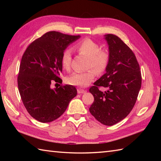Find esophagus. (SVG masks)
Here are the masks:
<instances>
[{"instance_id":"esophagus-1","label":"esophagus","mask_w":161,"mask_h":161,"mask_svg":"<svg viewBox=\"0 0 161 161\" xmlns=\"http://www.w3.org/2000/svg\"><path fill=\"white\" fill-rule=\"evenodd\" d=\"M86 90L81 89V88H77V93H80V94H81V93H86Z\"/></svg>"}]
</instances>
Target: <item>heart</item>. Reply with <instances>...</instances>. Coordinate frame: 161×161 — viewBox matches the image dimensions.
<instances>
[{"instance_id": "heart-1", "label": "heart", "mask_w": 161, "mask_h": 161, "mask_svg": "<svg viewBox=\"0 0 161 161\" xmlns=\"http://www.w3.org/2000/svg\"><path fill=\"white\" fill-rule=\"evenodd\" d=\"M75 49L80 54L88 57L87 68L89 69L84 73H74L66 79L68 84L79 87H86L93 81L97 73L105 70L108 63L109 55L106 50H101L98 43L90 39H85L76 43ZM72 59L71 50H65L61 55V65L65 70L69 71Z\"/></svg>"}]
</instances>
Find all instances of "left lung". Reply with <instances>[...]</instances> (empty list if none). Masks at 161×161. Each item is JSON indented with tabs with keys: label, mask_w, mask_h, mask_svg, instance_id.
Segmentation results:
<instances>
[{
	"label": "left lung",
	"mask_w": 161,
	"mask_h": 161,
	"mask_svg": "<svg viewBox=\"0 0 161 161\" xmlns=\"http://www.w3.org/2000/svg\"><path fill=\"white\" fill-rule=\"evenodd\" d=\"M104 36L109 60L106 73L89 89L94 97L89 111L102 124L112 126L125 118L134 107L142 78L132 50L117 36L108 34ZM100 86L107 91H100Z\"/></svg>",
	"instance_id": "left-lung-1"
}]
</instances>
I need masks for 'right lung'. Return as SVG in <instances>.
I'll return each mask as SVG.
<instances>
[{
    "label": "right lung",
    "mask_w": 161,
    "mask_h": 161,
    "mask_svg": "<svg viewBox=\"0 0 161 161\" xmlns=\"http://www.w3.org/2000/svg\"><path fill=\"white\" fill-rule=\"evenodd\" d=\"M80 36L48 32L30 44L24 53L18 76L19 93L27 111L41 122L59 118L69 102L77 95L72 85L52 88L54 82L61 84V55L67 47Z\"/></svg>",
    "instance_id": "add662e5"
}]
</instances>
